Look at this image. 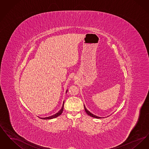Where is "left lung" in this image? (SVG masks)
<instances>
[{"instance_id":"obj_1","label":"left lung","mask_w":149,"mask_h":149,"mask_svg":"<svg viewBox=\"0 0 149 149\" xmlns=\"http://www.w3.org/2000/svg\"><path fill=\"white\" fill-rule=\"evenodd\" d=\"M84 109H85V112L87 113L88 115L92 117H94V118H104V117H98V116H97L96 115H94L90 111H89L85 107V105L84 104Z\"/></svg>"}]
</instances>
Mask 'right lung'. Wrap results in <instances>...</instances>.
I'll return each instance as SVG.
<instances>
[{
    "label": "right lung",
    "instance_id": "1",
    "mask_svg": "<svg viewBox=\"0 0 149 149\" xmlns=\"http://www.w3.org/2000/svg\"><path fill=\"white\" fill-rule=\"evenodd\" d=\"M68 91V89L66 90V93H67ZM64 102H63V106H62L61 108L60 109V110L58 112H57L56 113H55V114H53V115H52V116H49V117H40V118H41V119H43V120H51V119H53V118H56L58 116H60V115L62 114V113H63V110H64Z\"/></svg>",
    "mask_w": 149,
    "mask_h": 149
}]
</instances>
